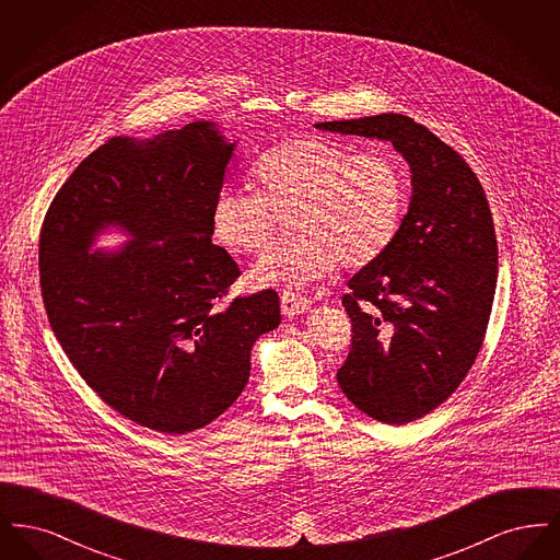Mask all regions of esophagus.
I'll use <instances>...</instances> for the list:
<instances>
[{
    "mask_svg": "<svg viewBox=\"0 0 560 560\" xmlns=\"http://www.w3.org/2000/svg\"><path fill=\"white\" fill-rule=\"evenodd\" d=\"M311 306V300L300 295V293L283 292L281 293V313L285 317H295V315H302L304 311H308Z\"/></svg>",
    "mask_w": 560,
    "mask_h": 560,
    "instance_id": "esophagus-1",
    "label": "esophagus"
}]
</instances>
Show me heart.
<instances>
[{"label":"heart","mask_w":560,"mask_h":560,"mask_svg":"<svg viewBox=\"0 0 560 560\" xmlns=\"http://www.w3.org/2000/svg\"><path fill=\"white\" fill-rule=\"evenodd\" d=\"M254 176L258 190L224 188L212 208L213 241L235 256L265 252L290 220L292 240L249 270L254 288L302 290L338 265L368 267L399 233L407 192L388 153L300 136L270 147Z\"/></svg>","instance_id":"heart-1"}]
</instances>
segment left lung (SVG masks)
Wrapping results in <instances>:
<instances>
[{
  "label": "left lung",
  "mask_w": 560,
  "mask_h": 560,
  "mask_svg": "<svg viewBox=\"0 0 560 560\" xmlns=\"http://www.w3.org/2000/svg\"><path fill=\"white\" fill-rule=\"evenodd\" d=\"M315 128L393 142L411 170L397 237L348 281L352 345L338 370L354 407L400 427L450 399L479 354L498 283L493 218L470 165L411 117Z\"/></svg>",
  "instance_id": "1"
}]
</instances>
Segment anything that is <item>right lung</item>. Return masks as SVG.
<instances>
[{"label":"right lung","mask_w":560,"mask_h":560,"mask_svg":"<svg viewBox=\"0 0 560 560\" xmlns=\"http://www.w3.org/2000/svg\"><path fill=\"white\" fill-rule=\"evenodd\" d=\"M235 142L212 121L110 138L56 192L39 235V285L56 340L124 418L165 434L208 427L241 395L279 295L220 300L240 277L212 243V208ZM117 223L133 241L89 254Z\"/></svg>","instance_id":"1"}]
</instances>
